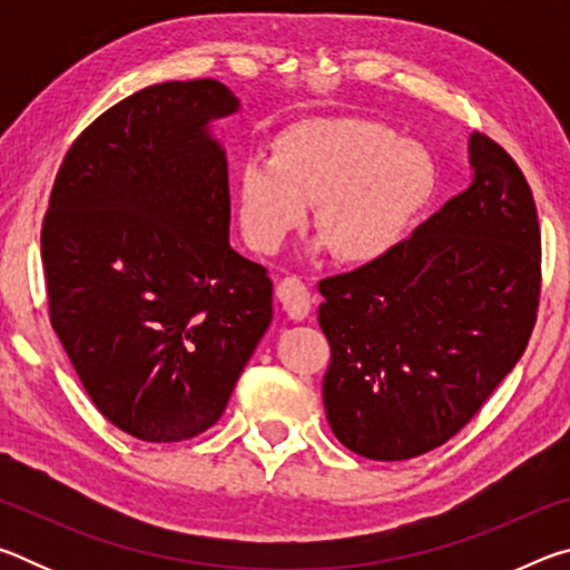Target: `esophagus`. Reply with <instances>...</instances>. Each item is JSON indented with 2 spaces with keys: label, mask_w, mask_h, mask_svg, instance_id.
I'll use <instances>...</instances> for the list:
<instances>
[{
  "label": "esophagus",
  "mask_w": 570,
  "mask_h": 570,
  "mask_svg": "<svg viewBox=\"0 0 570 570\" xmlns=\"http://www.w3.org/2000/svg\"><path fill=\"white\" fill-rule=\"evenodd\" d=\"M276 296H278V302H282L284 312L296 322L306 320L308 312H312L314 298H312V294H308L306 284L298 276H286L284 282L276 286Z\"/></svg>",
  "instance_id": "obj_1"
}]
</instances>
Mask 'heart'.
<instances>
[{
    "mask_svg": "<svg viewBox=\"0 0 570 570\" xmlns=\"http://www.w3.org/2000/svg\"><path fill=\"white\" fill-rule=\"evenodd\" d=\"M438 188L428 146L377 120L312 118L288 125L272 156L238 168V220L250 248L274 254L314 204L316 246L344 264L387 256Z\"/></svg>",
    "mask_w": 570,
    "mask_h": 570,
    "instance_id": "heart-1",
    "label": "heart"
}]
</instances>
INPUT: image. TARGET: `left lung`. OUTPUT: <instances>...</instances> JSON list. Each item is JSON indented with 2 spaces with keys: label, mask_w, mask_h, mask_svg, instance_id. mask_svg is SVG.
<instances>
[{
  "label": "left lung",
  "mask_w": 570,
  "mask_h": 570,
  "mask_svg": "<svg viewBox=\"0 0 570 570\" xmlns=\"http://www.w3.org/2000/svg\"><path fill=\"white\" fill-rule=\"evenodd\" d=\"M472 180L387 256L320 282L332 346L324 410L344 448L410 460L440 448L523 356L540 296V226L515 160L472 132Z\"/></svg>",
  "instance_id": "obj_1"
}]
</instances>
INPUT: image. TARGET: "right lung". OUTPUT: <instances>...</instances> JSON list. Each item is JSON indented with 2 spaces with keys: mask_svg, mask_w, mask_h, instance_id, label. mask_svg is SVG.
Listing matches in <instances>:
<instances>
[{
  "mask_svg": "<svg viewBox=\"0 0 570 570\" xmlns=\"http://www.w3.org/2000/svg\"><path fill=\"white\" fill-rule=\"evenodd\" d=\"M224 82L150 85L67 150L42 224L52 330L95 407L146 442L214 428L272 324V278L228 244Z\"/></svg>",
  "mask_w": 570,
  "mask_h": 570,
  "instance_id": "obj_1",
  "label": "right lung"
}]
</instances>
